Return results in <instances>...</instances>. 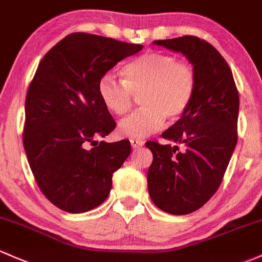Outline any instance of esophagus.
Instances as JSON below:
<instances>
[{"instance_id": "1", "label": "esophagus", "mask_w": 262, "mask_h": 262, "mask_svg": "<svg viewBox=\"0 0 262 262\" xmlns=\"http://www.w3.org/2000/svg\"><path fill=\"white\" fill-rule=\"evenodd\" d=\"M130 142H131L132 148H139V147H142V146L145 145V142H143L142 140H139V139H131Z\"/></svg>"}]
</instances>
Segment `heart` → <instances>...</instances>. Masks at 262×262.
Masks as SVG:
<instances>
[{
    "label": "heart",
    "mask_w": 262,
    "mask_h": 262,
    "mask_svg": "<svg viewBox=\"0 0 262 262\" xmlns=\"http://www.w3.org/2000/svg\"><path fill=\"white\" fill-rule=\"evenodd\" d=\"M122 75L123 81L103 76L98 83V95L103 105L120 116L132 107L134 96H141L142 108L119 123L120 134L126 137H146L159 131L165 119H180L195 94L192 67L167 53H145L126 64Z\"/></svg>",
    "instance_id": "1"
}]
</instances>
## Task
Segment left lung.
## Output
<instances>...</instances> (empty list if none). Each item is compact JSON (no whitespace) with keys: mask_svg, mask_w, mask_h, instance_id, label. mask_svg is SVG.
Instances as JSON below:
<instances>
[{"mask_svg":"<svg viewBox=\"0 0 262 262\" xmlns=\"http://www.w3.org/2000/svg\"><path fill=\"white\" fill-rule=\"evenodd\" d=\"M192 64L196 89L190 106L162 137L184 145L146 142L154 155L147 172L150 198L171 215L204 206L220 186L237 142L238 92L231 69L209 42L195 36L154 41Z\"/></svg>","mask_w":262,"mask_h":262,"instance_id":"left-lung-1","label":"left lung"}]
</instances>
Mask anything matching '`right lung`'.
<instances>
[{"label": "right lung", "mask_w": 262, "mask_h": 262, "mask_svg": "<svg viewBox=\"0 0 262 262\" xmlns=\"http://www.w3.org/2000/svg\"><path fill=\"white\" fill-rule=\"evenodd\" d=\"M142 49L76 32L38 64L25 103L24 147L38 187L58 209L86 212L107 199L112 175L131 154V145L128 140L96 141L116 127L98 83L117 62Z\"/></svg>", "instance_id": "right-lung-1"}]
</instances>
